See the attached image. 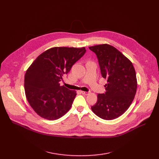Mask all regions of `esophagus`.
<instances>
[{
  "label": "esophagus",
  "instance_id": "34e87169",
  "mask_svg": "<svg viewBox=\"0 0 159 159\" xmlns=\"http://www.w3.org/2000/svg\"><path fill=\"white\" fill-rule=\"evenodd\" d=\"M81 92H82V94L86 95H88L89 93V92H88V91H81Z\"/></svg>",
  "mask_w": 159,
  "mask_h": 159
}]
</instances>
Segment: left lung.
I'll list each match as a JSON object with an SVG mask.
<instances>
[{
    "mask_svg": "<svg viewBox=\"0 0 159 159\" xmlns=\"http://www.w3.org/2000/svg\"><path fill=\"white\" fill-rule=\"evenodd\" d=\"M89 48L97 55L102 76L107 79L106 93L97 95V102L91 110L102 119H115L127 111L135 98L137 88L135 68L129 59L110 44Z\"/></svg>",
    "mask_w": 159,
    "mask_h": 159,
    "instance_id": "obj_1",
    "label": "left lung"
}]
</instances>
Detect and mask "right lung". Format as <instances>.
Returning <instances> with one entry per match:
<instances>
[{
	"mask_svg": "<svg viewBox=\"0 0 159 159\" xmlns=\"http://www.w3.org/2000/svg\"><path fill=\"white\" fill-rule=\"evenodd\" d=\"M86 52L84 47L52 48L29 67L24 76L25 94L33 110L41 117L54 120L70 110L77 92L61 86L60 82Z\"/></svg>",
	"mask_w": 159,
	"mask_h": 159,
	"instance_id": "obj_1",
	"label": "right lung"
}]
</instances>
